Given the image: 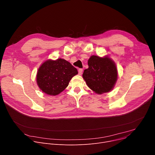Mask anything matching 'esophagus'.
Returning a JSON list of instances; mask_svg holds the SVG:
<instances>
[{
	"label": "esophagus",
	"instance_id": "esophagus-1",
	"mask_svg": "<svg viewBox=\"0 0 155 155\" xmlns=\"http://www.w3.org/2000/svg\"><path fill=\"white\" fill-rule=\"evenodd\" d=\"M82 69H81V68L79 69H78V74H79V75H81V74H82Z\"/></svg>",
	"mask_w": 155,
	"mask_h": 155
}]
</instances>
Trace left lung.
<instances>
[{"label":"left lung","mask_w":155,"mask_h":155,"mask_svg":"<svg viewBox=\"0 0 155 155\" xmlns=\"http://www.w3.org/2000/svg\"><path fill=\"white\" fill-rule=\"evenodd\" d=\"M89 68L82 77L88 87L97 94L110 91L117 79V69L109 58L92 56L88 60Z\"/></svg>","instance_id":"1"}]
</instances>
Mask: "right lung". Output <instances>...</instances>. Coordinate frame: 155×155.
Here are the masks:
<instances>
[{"label": "right lung", "instance_id": "obj_1", "mask_svg": "<svg viewBox=\"0 0 155 155\" xmlns=\"http://www.w3.org/2000/svg\"><path fill=\"white\" fill-rule=\"evenodd\" d=\"M78 73L77 69L65 59L48 60L38 69L37 84L45 93L56 96L67 87L71 78Z\"/></svg>", "mask_w": 155, "mask_h": 155}]
</instances>
